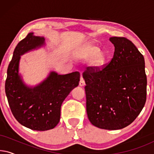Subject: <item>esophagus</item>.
<instances>
[{
  "mask_svg": "<svg viewBox=\"0 0 154 154\" xmlns=\"http://www.w3.org/2000/svg\"><path fill=\"white\" fill-rule=\"evenodd\" d=\"M85 85V80H84L83 78H81V80H80V83H79V85L80 86H84Z\"/></svg>",
  "mask_w": 154,
  "mask_h": 154,
  "instance_id": "1",
  "label": "esophagus"
}]
</instances>
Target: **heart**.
Returning <instances> with one entry per match:
<instances>
[{
    "instance_id": "1",
    "label": "heart",
    "mask_w": 154,
    "mask_h": 154,
    "mask_svg": "<svg viewBox=\"0 0 154 154\" xmlns=\"http://www.w3.org/2000/svg\"><path fill=\"white\" fill-rule=\"evenodd\" d=\"M80 57L84 61H90V68L94 71H99L106 66L107 57L104 53L100 52L97 46L92 44L85 45L79 52Z\"/></svg>"
}]
</instances>
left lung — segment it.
I'll list each match as a JSON object with an SVG mask.
<instances>
[{
	"instance_id": "1",
	"label": "left lung",
	"mask_w": 154,
	"mask_h": 154,
	"mask_svg": "<svg viewBox=\"0 0 154 154\" xmlns=\"http://www.w3.org/2000/svg\"><path fill=\"white\" fill-rule=\"evenodd\" d=\"M113 57L101 71L88 69L86 111L92 125L101 129L120 130L133 122L146 100L144 58L136 46L123 37L109 38Z\"/></svg>"
}]
</instances>
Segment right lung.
Segmentation results:
<instances>
[{
    "label": "right lung",
    "instance_id": "right-lung-1",
    "mask_svg": "<svg viewBox=\"0 0 154 154\" xmlns=\"http://www.w3.org/2000/svg\"><path fill=\"white\" fill-rule=\"evenodd\" d=\"M45 45L44 37L29 33L14 50L5 81V93L12 114L21 125L37 131L51 130L57 125L62 102L80 81L78 71L60 75L52 71L36 85L24 83L20 73L21 56Z\"/></svg>",
    "mask_w": 154,
    "mask_h": 154
}]
</instances>
